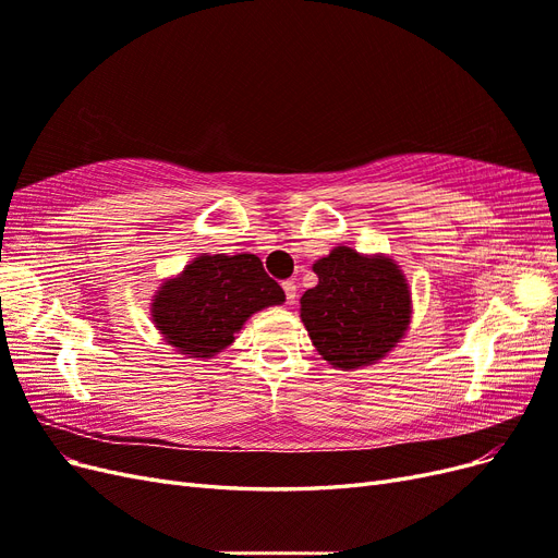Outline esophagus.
<instances>
[{
  "mask_svg": "<svg viewBox=\"0 0 558 558\" xmlns=\"http://www.w3.org/2000/svg\"><path fill=\"white\" fill-rule=\"evenodd\" d=\"M281 286H283L286 300H289V302H295V298H298V286H295V281H293V279H286Z\"/></svg>",
  "mask_w": 558,
  "mask_h": 558,
  "instance_id": "obj_1",
  "label": "esophagus"
}]
</instances>
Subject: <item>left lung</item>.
<instances>
[{
  "label": "left lung",
  "instance_id": "left-lung-1",
  "mask_svg": "<svg viewBox=\"0 0 558 558\" xmlns=\"http://www.w3.org/2000/svg\"><path fill=\"white\" fill-rule=\"evenodd\" d=\"M314 272L318 283L300 298V316L320 356L342 369L384 359L410 324V291L396 263L337 246Z\"/></svg>",
  "mask_w": 558,
  "mask_h": 558
}]
</instances>
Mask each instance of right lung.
<instances>
[{"instance_id": "add662e5", "label": "right lung", "mask_w": 558, "mask_h": 558, "mask_svg": "<svg viewBox=\"0 0 558 558\" xmlns=\"http://www.w3.org/2000/svg\"><path fill=\"white\" fill-rule=\"evenodd\" d=\"M281 286L253 253L199 256L156 295L154 320L165 340L191 359L226 349L244 320L283 302Z\"/></svg>"}]
</instances>
